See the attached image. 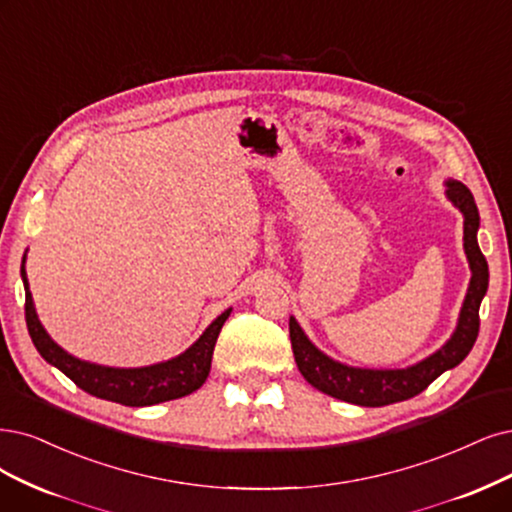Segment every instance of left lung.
Segmentation results:
<instances>
[{"mask_svg":"<svg viewBox=\"0 0 512 512\" xmlns=\"http://www.w3.org/2000/svg\"><path fill=\"white\" fill-rule=\"evenodd\" d=\"M447 196L464 215V249L472 270L456 333L451 335L449 342L439 352H434L426 361L409 369H354L335 363L329 356L316 350L297 325V320L291 316L289 335L295 363L301 375L316 390L333 396V399L363 407H384L390 403L407 401L411 396L426 390L443 371L460 365L472 346H475L479 335V306L489 285L487 261L477 244L479 211L470 189L460 181H447Z\"/></svg>","mask_w":512,"mask_h":512,"instance_id":"1","label":"left lung"}]
</instances>
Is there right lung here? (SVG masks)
<instances>
[{"mask_svg": "<svg viewBox=\"0 0 512 512\" xmlns=\"http://www.w3.org/2000/svg\"><path fill=\"white\" fill-rule=\"evenodd\" d=\"M21 276L25 282V318L27 329L33 339V344L50 365L61 369L69 380L82 388L84 392L97 396V399L113 401L126 407H147L164 401L181 399V396L192 394L198 390L211 371V358L215 350V342L223 323L232 310H225L217 320H213L198 342L179 354L173 361L160 365H151L143 369H113L84 363L80 358H73L61 346H56L50 335L44 331L42 323L37 320L31 291L27 285L25 274V259Z\"/></svg>", "mask_w": 512, "mask_h": 512, "instance_id": "right-lung-1", "label": "right lung"}]
</instances>
